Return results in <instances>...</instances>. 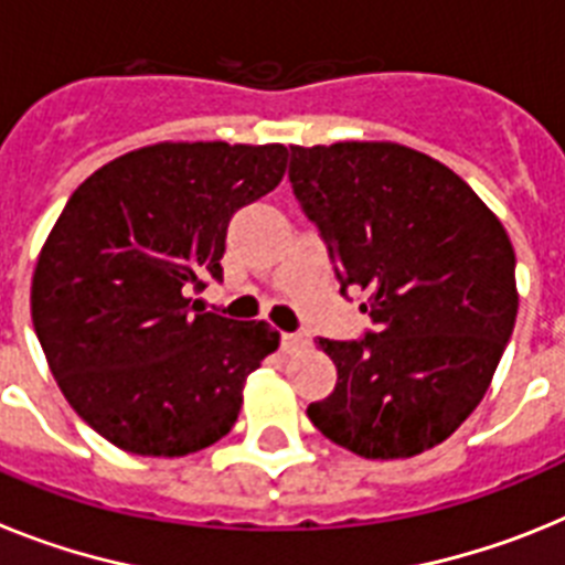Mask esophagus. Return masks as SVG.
I'll list each match as a JSON object with an SVG mask.
<instances>
[{
    "label": "esophagus",
    "mask_w": 565,
    "mask_h": 565,
    "mask_svg": "<svg viewBox=\"0 0 565 565\" xmlns=\"http://www.w3.org/2000/svg\"><path fill=\"white\" fill-rule=\"evenodd\" d=\"M307 335H301V332H284L281 335V350L287 352V355H292V352H301L307 350Z\"/></svg>",
    "instance_id": "obj_1"
}]
</instances>
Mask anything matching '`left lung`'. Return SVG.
I'll use <instances>...</instances> for the list:
<instances>
[{
	"mask_svg": "<svg viewBox=\"0 0 565 565\" xmlns=\"http://www.w3.org/2000/svg\"><path fill=\"white\" fill-rule=\"evenodd\" d=\"M289 181L321 230L341 296L375 330L321 347L338 370L307 415L370 460L444 444L483 401L518 318L514 247L498 215L431 156L395 141L289 147Z\"/></svg>",
	"mask_w": 565,
	"mask_h": 565,
	"instance_id": "left-lung-1",
	"label": "left lung"
}]
</instances>
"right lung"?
<instances>
[{"label": "right lung", "mask_w": 565, "mask_h": 565, "mask_svg": "<svg viewBox=\"0 0 565 565\" xmlns=\"http://www.w3.org/2000/svg\"><path fill=\"white\" fill-rule=\"evenodd\" d=\"M284 170V145L159 141L67 199L33 269V330L67 404L113 446L181 458L233 429L281 335L201 312L193 292L222 281L230 218Z\"/></svg>", "instance_id": "1"}]
</instances>
